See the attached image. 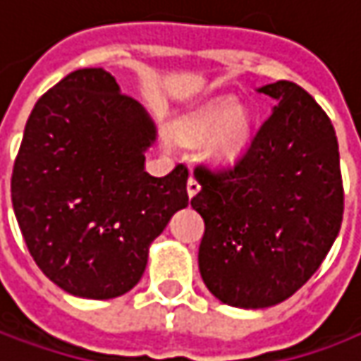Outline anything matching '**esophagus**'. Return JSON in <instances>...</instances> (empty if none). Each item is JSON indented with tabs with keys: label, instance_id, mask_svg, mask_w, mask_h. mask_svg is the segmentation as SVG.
<instances>
[{
	"label": "esophagus",
	"instance_id": "obj_1",
	"mask_svg": "<svg viewBox=\"0 0 361 361\" xmlns=\"http://www.w3.org/2000/svg\"><path fill=\"white\" fill-rule=\"evenodd\" d=\"M199 189H201L199 180H197L195 176H189V180H187V193H189V197H193V195L199 193Z\"/></svg>",
	"mask_w": 361,
	"mask_h": 361
}]
</instances>
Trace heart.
I'll use <instances>...</instances> for the list:
<instances>
[{
    "label": "heart",
    "mask_w": 361,
    "mask_h": 361,
    "mask_svg": "<svg viewBox=\"0 0 361 361\" xmlns=\"http://www.w3.org/2000/svg\"><path fill=\"white\" fill-rule=\"evenodd\" d=\"M172 137L183 145L203 143V156L214 164L236 162L252 142V118L232 98H219L172 127Z\"/></svg>",
    "instance_id": "heart-1"
}]
</instances>
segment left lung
<instances>
[{
    "label": "left lung",
    "mask_w": 361,
    "mask_h": 361,
    "mask_svg": "<svg viewBox=\"0 0 361 361\" xmlns=\"http://www.w3.org/2000/svg\"><path fill=\"white\" fill-rule=\"evenodd\" d=\"M259 92L275 100L232 168H195L191 199L205 221L199 271L219 302L267 308L321 267L343 219L339 145L331 118L294 82Z\"/></svg>",
    "instance_id": "1"
}]
</instances>
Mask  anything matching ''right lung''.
I'll list each match as a JSON object with an SVG mask.
<instances>
[{
  "mask_svg": "<svg viewBox=\"0 0 361 361\" xmlns=\"http://www.w3.org/2000/svg\"><path fill=\"white\" fill-rule=\"evenodd\" d=\"M154 142V121L102 67L71 71L35 104L13 162V214L35 263L67 294H127L149 245L189 205L187 166L145 172Z\"/></svg>",
  "mask_w": 361,
  "mask_h": 361,
  "instance_id": "obj_1",
  "label": "right lung"
}]
</instances>
